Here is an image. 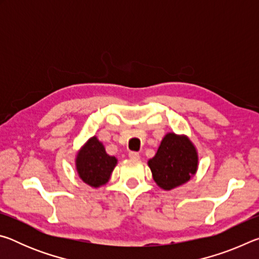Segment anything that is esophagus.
Returning a JSON list of instances; mask_svg holds the SVG:
<instances>
[{"label":"esophagus","instance_id":"obj_1","mask_svg":"<svg viewBox=\"0 0 259 259\" xmlns=\"http://www.w3.org/2000/svg\"><path fill=\"white\" fill-rule=\"evenodd\" d=\"M129 157L130 159H133V160H138L139 159V154L137 152H130L129 153Z\"/></svg>","mask_w":259,"mask_h":259}]
</instances>
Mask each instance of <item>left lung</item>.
I'll use <instances>...</instances> for the list:
<instances>
[{
    "instance_id": "obj_1",
    "label": "left lung",
    "mask_w": 259,
    "mask_h": 259,
    "mask_svg": "<svg viewBox=\"0 0 259 259\" xmlns=\"http://www.w3.org/2000/svg\"><path fill=\"white\" fill-rule=\"evenodd\" d=\"M198 152L186 136L169 133L148 161L153 179L165 191L185 184L198 170Z\"/></svg>"
}]
</instances>
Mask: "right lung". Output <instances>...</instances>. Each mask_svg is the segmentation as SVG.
I'll use <instances>...</instances> for the list:
<instances>
[{
  "mask_svg": "<svg viewBox=\"0 0 259 259\" xmlns=\"http://www.w3.org/2000/svg\"><path fill=\"white\" fill-rule=\"evenodd\" d=\"M75 163L82 181L91 187H99L109 181L117 160L107 154L103 144L94 136L78 151Z\"/></svg>",
  "mask_w": 259,
  "mask_h": 259,
  "instance_id": "obj_1",
  "label": "right lung"
}]
</instances>
